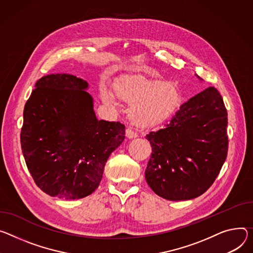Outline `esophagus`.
Returning a JSON list of instances; mask_svg holds the SVG:
<instances>
[{
  "label": "esophagus",
  "instance_id": "obj_1",
  "mask_svg": "<svg viewBox=\"0 0 253 253\" xmlns=\"http://www.w3.org/2000/svg\"><path fill=\"white\" fill-rule=\"evenodd\" d=\"M126 136L128 137V138L132 139V138H135V137H137V133L135 131H133L132 129L127 128L126 129Z\"/></svg>",
  "mask_w": 253,
  "mask_h": 253
}]
</instances>
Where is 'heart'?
<instances>
[{"instance_id":"heart-1","label":"heart","mask_w":253,"mask_h":253,"mask_svg":"<svg viewBox=\"0 0 253 253\" xmlns=\"http://www.w3.org/2000/svg\"><path fill=\"white\" fill-rule=\"evenodd\" d=\"M117 99L132 104L129 119L137 127L149 129L172 117L180 104L176 87L165 81L141 74H129L118 78L113 84ZM103 99L112 103L113 97L104 91Z\"/></svg>"}]
</instances>
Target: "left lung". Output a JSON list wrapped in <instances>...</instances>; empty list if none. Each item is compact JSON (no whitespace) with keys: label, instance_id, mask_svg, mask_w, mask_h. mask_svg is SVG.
Masks as SVG:
<instances>
[{"label":"left lung","instance_id":"left-lung-1","mask_svg":"<svg viewBox=\"0 0 253 253\" xmlns=\"http://www.w3.org/2000/svg\"><path fill=\"white\" fill-rule=\"evenodd\" d=\"M227 122L223 99L210 86L182 104L166 128L147 134L152 152L145 179L152 191L181 201L208 190L227 156Z\"/></svg>","mask_w":253,"mask_h":253}]
</instances>
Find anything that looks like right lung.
<instances>
[{
	"mask_svg": "<svg viewBox=\"0 0 253 253\" xmlns=\"http://www.w3.org/2000/svg\"><path fill=\"white\" fill-rule=\"evenodd\" d=\"M35 86L20 134L28 170L45 194L84 198L99 187L110 154L125 139V126L96 118L82 79L48 75Z\"/></svg>",
	"mask_w": 253,
	"mask_h": 253,
	"instance_id": "1",
	"label": "right lung"
}]
</instances>
